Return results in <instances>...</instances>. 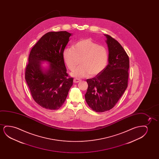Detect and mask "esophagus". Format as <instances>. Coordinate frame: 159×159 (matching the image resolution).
Masks as SVG:
<instances>
[{"mask_svg": "<svg viewBox=\"0 0 159 159\" xmlns=\"http://www.w3.org/2000/svg\"><path fill=\"white\" fill-rule=\"evenodd\" d=\"M80 81L81 80L80 79L74 78V80H73V82H74V83H78L80 82Z\"/></svg>", "mask_w": 159, "mask_h": 159, "instance_id": "esophagus-1", "label": "esophagus"}]
</instances>
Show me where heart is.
<instances>
[{"label": "heart", "instance_id": "heart-1", "mask_svg": "<svg viewBox=\"0 0 159 159\" xmlns=\"http://www.w3.org/2000/svg\"><path fill=\"white\" fill-rule=\"evenodd\" d=\"M63 60L70 70H73L78 66L80 60L81 65L72 73V76L82 78L94 76L100 73L106 67L109 54L104 46L91 39H81L74 44L73 47L63 50Z\"/></svg>", "mask_w": 159, "mask_h": 159}]
</instances>
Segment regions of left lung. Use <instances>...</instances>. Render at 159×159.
<instances>
[{"instance_id": "left-lung-1", "label": "left lung", "mask_w": 159, "mask_h": 159, "mask_svg": "<svg viewBox=\"0 0 159 159\" xmlns=\"http://www.w3.org/2000/svg\"><path fill=\"white\" fill-rule=\"evenodd\" d=\"M109 49V63L88 84L85 100L97 112L113 108L128 87L129 59L122 46L109 35H104Z\"/></svg>"}]
</instances>
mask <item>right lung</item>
Wrapping results in <instances>:
<instances>
[{
	"label": "right lung",
	"mask_w": 159,
	"mask_h": 159,
	"mask_svg": "<svg viewBox=\"0 0 159 159\" xmlns=\"http://www.w3.org/2000/svg\"><path fill=\"white\" fill-rule=\"evenodd\" d=\"M72 34L66 31L49 32L44 35L31 50L25 78L35 102L44 109L60 108L73 85L68 78L63 52ZM48 61L45 70L41 62Z\"/></svg>",
	"instance_id": "obj_1"
}]
</instances>
